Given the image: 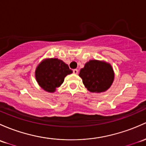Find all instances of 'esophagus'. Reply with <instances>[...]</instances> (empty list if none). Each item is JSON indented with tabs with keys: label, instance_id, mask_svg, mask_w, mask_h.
Masks as SVG:
<instances>
[{
	"label": "esophagus",
	"instance_id": "esophagus-1",
	"mask_svg": "<svg viewBox=\"0 0 146 146\" xmlns=\"http://www.w3.org/2000/svg\"><path fill=\"white\" fill-rule=\"evenodd\" d=\"M73 73H74V74L77 75L78 73V69H73Z\"/></svg>",
	"mask_w": 146,
	"mask_h": 146
}]
</instances>
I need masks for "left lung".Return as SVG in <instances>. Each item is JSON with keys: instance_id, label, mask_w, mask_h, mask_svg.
Here are the masks:
<instances>
[{"instance_id": "1", "label": "left lung", "mask_w": 146, "mask_h": 146, "mask_svg": "<svg viewBox=\"0 0 146 146\" xmlns=\"http://www.w3.org/2000/svg\"><path fill=\"white\" fill-rule=\"evenodd\" d=\"M79 76L87 90L93 93L107 91L115 78L113 67L109 63L94 59L87 61L80 69Z\"/></svg>"}]
</instances>
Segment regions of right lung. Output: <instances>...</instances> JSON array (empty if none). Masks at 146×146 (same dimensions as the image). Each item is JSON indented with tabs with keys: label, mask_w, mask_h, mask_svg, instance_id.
I'll return each instance as SVG.
<instances>
[{
	"label": "right lung",
	"mask_w": 146,
	"mask_h": 146,
	"mask_svg": "<svg viewBox=\"0 0 146 146\" xmlns=\"http://www.w3.org/2000/svg\"><path fill=\"white\" fill-rule=\"evenodd\" d=\"M72 73L68 64L62 60L57 58H47L37 66L35 76L42 90L53 93L64 82L66 76Z\"/></svg>",
	"instance_id": "right-lung-1"
}]
</instances>
